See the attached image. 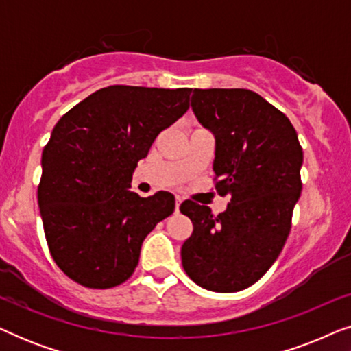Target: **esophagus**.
<instances>
[{
	"mask_svg": "<svg viewBox=\"0 0 351 351\" xmlns=\"http://www.w3.org/2000/svg\"><path fill=\"white\" fill-rule=\"evenodd\" d=\"M180 203H182V198H180V196H176V213H177V210H179V208H180Z\"/></svg>",
	"mask_w": 351,
	"mask_h": 351,
	"instance_id": "1",
	"label": "esophagus"
}]
</instances>
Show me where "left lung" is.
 <instances>
[{
  "instance_id": "1",
  "label": "left lung",
  "mask_w": 351,
  "mask_h": 351,
  "mask_svg": "<svg viewBox=\"0 0 351 351\" xmlns=\"http://www.w3.org/2000/svg\"><path fill=\"white\" fill-rule=\"evenodd\" d=\"M191 108L214 134L215 190L230 201L219 215L195 201L180 204L193 223L182 265L204 289L243 291L285 247L304 152L289 118L249 89H195Z\"/></svg>"
}]
</instances>
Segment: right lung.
Masks as SVG:
<instances>
[{
  "instance_id": "right-lung-1",
  "label": "right lung",
  "mask_w": 351,
  "mask_h": 351,
  "mask_svg": "<svg viewBox=\"0 0 351 351\" xmlns=\"http://www.w3.org/2000/svg\"><path fill=\"white\" fill-rule=\"evenodd\" d=\"M190 93L114 84L57 121L43 150L38 204L51 256L70 280L119 286L136 270L147 234L174 213V195L142 198L131 180L158 134L189 110Z\"/></svg>"
}]
</instances>
